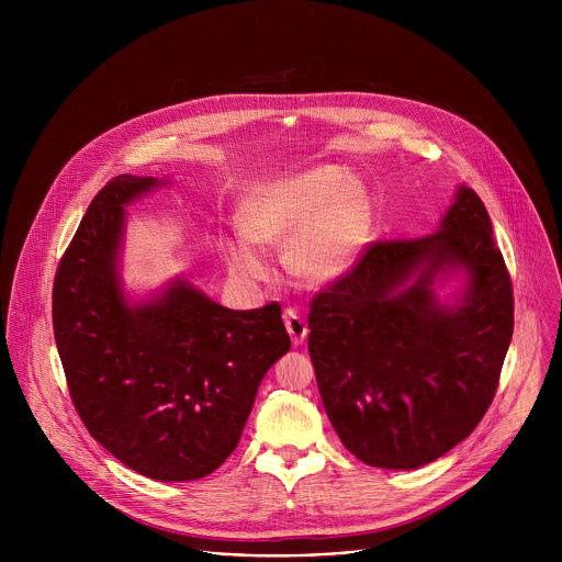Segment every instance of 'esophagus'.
Returning a JSON list of instances; mask_svg holds the SVG:
<instances>
[{"label":"esophagus","mask_w":562,"mask_h":562,"mask_svg":"<svg viewBox=\"0 0 562 562\" xmlns=\"http://www.w3.org/2000/svg\"><path fill=\"white\" fill-rule=\"evenodd\" d=\"M284 327H286V331H289L293 345H302V342H304L308 329H306L304 319L297 315V311H293V308H286V311H284Z\"/></svg>","instance_id":"esophagus-1"}]
</instances>
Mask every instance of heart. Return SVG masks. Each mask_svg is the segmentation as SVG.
Here are the masks:
<instances>
[{
  "mask_svg": "<svg viewBox=\"0 0 562 562\" xmlns=\"http://www.w3.org/2000/svg\"><path fill=\"white\" fill-rule=\"evenodd\" d=\"M371 206L364 182L338 167H319L254 191L237 211V231L248 239H224L231 278L256 286L269 265L256 247H280L306 280L331 282L358 260L369 237Z\"/></svg>",
  "mask_w": 562,
  "mask_h": 562,
  "instance_id": "1",
  "label": "heart"
}]
</instances>
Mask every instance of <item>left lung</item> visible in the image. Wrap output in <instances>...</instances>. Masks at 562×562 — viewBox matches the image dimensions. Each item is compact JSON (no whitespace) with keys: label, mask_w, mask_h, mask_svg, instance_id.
I'll return each instance as SVG.
<instances>
[{"label":"left lung","mask_w":562,"mask_h":562,"mask_svg":"<svg viewBox=\"0 0 562 562\" xmlns=\"http://www.w3.org/2000/svg\"><path fill=\"white\" fill-rule=\"evenodd\" d=\"M308 329L323 405L356 458L409 471L445 456L490 409L514 334L485 204L460 184L434 233L373 245L313 297Z\"/></svg>","instance_id":"obj_1"}]
</instances>
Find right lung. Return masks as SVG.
Here are the masks:
<instances>
[{"label": "right lung", "mask_w": 562, "mask_h": 562, "mask_svg": "<svg viewBox=\"0 0 562 562\" xmlns=\"http://www.w3.org/2000/svg\"><path fill=\"white\" fill-rule=\"evenodd\" d=\"M169 184L126 173L95 195L55 276L53 331L91 436L146 477L187 483L233 453L291 340L278 302L233 311L184 276L124 286L126 206Z\"/></svg>", "instance_id": "obj_1"}]
</instances>
